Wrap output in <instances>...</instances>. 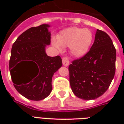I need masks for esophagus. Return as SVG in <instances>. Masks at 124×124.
I'll return each mask as SVG.
<instances>
[{
	"instance_id": "obj_1",
	"label": "esophagus",
	"mask_w": 124,
	"mask_h": 124,
	"mask_svg": "<svg viewBox=\"0 0 124 124\" xmlns=\"http://www.w3.org/2000/svg\"><path fill=\"white\" fill-rule=\"evenodd\" d=\"M62 64L64 66H68L70 64V61L68 60V58L67 57H64L62 58Z\"/></svg>"
}]
</instances>
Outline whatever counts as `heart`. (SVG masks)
Returning <instances> with one entry per match:
<instances>
[{"label": "heart", "mask_w": 124, "mask_h": 124, "mask_svg": "<svg viewBox=\"0 0 124 124\" xmlns=\"http://www.w3.org/2000/svg\"><path fill=\"white\" fill-rule=\"evenodd\" d=\"M94 35L87 28L71 27L62 30L51 44L58 50L69 47L70 53L75 57L80 58L87 53L93 41Z\"/></svg>", "instance_id": "obj_1"}]
</instances>
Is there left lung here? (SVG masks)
<instances>
[{
    "mask_svg": "<svg viewBox=\"0 0 124 124\" xmlns=\"http://www.w3.org/2000/svg\"><path fill=\"white\" fill-rule=\"evenodd\" d=\"M116 49L108 34L97 30L85 55L69 66L72 91L78 98L94 100L109 88L115 73Z\"/></svg>",
    "mask_w": 124,
    "mask_h": 124,
    "instance_id": "obj_1",
    "label": "left lung"
}]
</instances>
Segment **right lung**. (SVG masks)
<instances>
[{"instance_id":"1","label":"right lung","mask_w":124,"mask_h":124,"mask_svg":"<svg viewBox=\"0 0 124 124\" xmlns=\"http://www.w3.org/2000/svg\"><path fill=\"white\" fill-rule=\"evenodd\" d=\"M49 24L31 28L13 44L9 71L14 87L29 100H42L52 91V77L62 66L60 56H49L46 47L50 45Z\"/></svg>"}]
</instances>
